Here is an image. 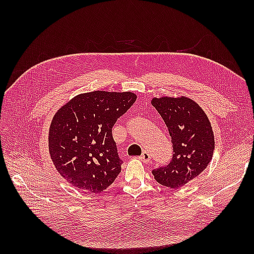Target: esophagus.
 I'll list each match as a JSON object with an SVG mask.
<instances>
[{
    "mask_svg": "<svg viewBox=\"0 0 254 254\" xmlns=\"http://www.w3.org/2000/svg\"><path fill=\"white\" fill-rule=\"evenodd\" d=\"M139 159H141L142 161H144V163H149L150 161V155L148 152H143V154L139 156Z\"/></svg>",
    "mask_w": 254,
    "mask_h": 254,
    "instance_id": "34e87169",
    "label": "esophagus"
}]
</instances>
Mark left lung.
Here are the masks:
<instances>
[{"label":"left lung","mask_w":254,"mask_h":254,"mask_svg":"<svg viewBox=\"0 0 254 254\" xmlns=\"http://www.w3.org/2000/svg\"><path fill=\"white\" fill-rule=\"evenodd\" d=\"M150 104L165 121L174 146L170 163L153 175L160 185L181 188L201 175L213 158L212 124L197 102L187 96L153 97Z\"/></svg>","instance_id":"1"}]
</instances>
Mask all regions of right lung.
Segmentation results:
<instances>
[{"label": "right lung", "instance_id": "add662e5", "mask_svg": "<svg viewBox=\"0 0 254 254\" xmlns=\"http://www.w3.org/2000/svg\"><path fill=\"white\" fill-rule=\"evenodd\" d=\"M133 91L79 94L53 116L48 147L53 165L75 188L99 193L121 172L112 127L135 102Z\"/></svg>", "mask_w": 254, "mask_h": 254}]
</instances>
